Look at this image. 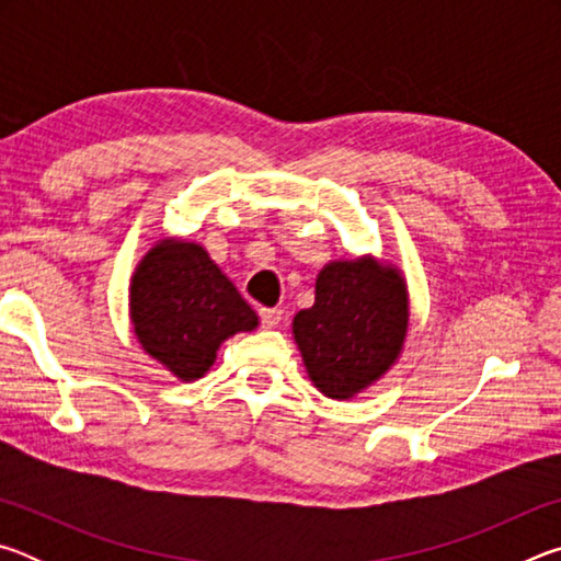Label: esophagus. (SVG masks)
<instances>
[{
    "instance_id": "34e87169",
    "label": "esophagus",
    "mask_w": 561,
    "mask_h": 561,
    "mask_svg": "<svg viewBox=\"0 0 561 561\" xmlns=\"http://www.w3.org/2000/svg\"><path fill=\"white\" fill-rule=\"evenodd\" d=\"M260 319H262V327L274 329L282 321V309H260Z\"/></svg>"
}]
</instances>
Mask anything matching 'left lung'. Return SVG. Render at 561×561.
I'll return each mask as SVG.
<instances>
[{"mask_svg":"<svg viewBox=\"0 0 561 561\" xmlns=\"http://www.w3.org/2000/svg\"><path fill=\"white\" fill-rule=\"evenodd\" d=\"M307 374L329 398H351L393 366L408 331L401 274L371 257L331 262L317 277L314 307L294 317Z\"/></svg>","mask_w":561,"mask_h":561,"instance_id":"obj_1","label":"left lung"}]
</instances>
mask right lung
<instances>
[{
    "label": "right lung",
    "mask_w": 561,
    "mask_h": 561,
    "mask_svg": "<svg viewBox=\"0 0 561 561\" xmlns=\"http://www.w3.org/2000/svg\"><path fill=\"white\" fill-rule=\"evenodd\" d=\"M130 319L150 356L180 381H195L215 364L217 348L257 314L201 244L163 240L130 282Z\"/></svg>",
    "instance_id": "obj_1"
}]
</instances>
